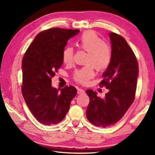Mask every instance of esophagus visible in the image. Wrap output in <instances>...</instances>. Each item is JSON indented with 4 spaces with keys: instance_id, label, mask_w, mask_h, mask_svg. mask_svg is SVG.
<instances>
[{
    "instance_id": "obj_1",
    "label": "esophagus",
    "mask_w": 155,
    "mask_h": 155,
    "mask_svg": "<svg viewBox=\"0 0 155 155\" xmlns=\"http://www.w3.org/2000/svg\"><path fill=\"white\" fill-rule=\"evenodd\" d=\"M84 93H85V91L83 89H82V88H78V94H84Z\"/></svg>"
}]
</instances>
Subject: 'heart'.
Listing matches in <instances>:
<instances>
[{"mask_svg":"<svg viewBox=\"0 0 155 155\" xmlns=\"http://www.w3.org/2000/svg\"><path fill=\"white\" fill-rule=\"evenodd\" d=\"M77 44L87 51L84 60L87 64L74 71L73 78L77 83L86 84L94 76V68L98 71H102L110 65L112 60L111 48L93 31H84L78 38ZM73 48L71 47L64 49L62 54L64 63H71L73 60Z\"/></svg>","mask_w":155,"mask_h":155,"instance_id":"heart-1","label":"heart"}]
</instances>
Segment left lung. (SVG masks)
I'll return each mask as SVG.
<instances>
[{"label":"left lung","instance_id":"8db88e82","mask_svg":"<svg viewBox=\"0 0 155 155\" xmlns=\"http://www.w3.org/2000/svg\"><path fill=\"white\" fill-rule=\"evenodd\" d=\"M112 60L103 74L99 86L108 92L104 98L96 92L86 91L90 102L87 117L97 127H108L117 123L127 113L135 98L139 65L135 54L122 36L110 32Z\"/></svg>","mask_w":155,"mask_h":155}]
</instances>
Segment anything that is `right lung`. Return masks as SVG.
Masks as SVG:
<instances>
[{
    "mask_svg": "<svg viewBox=\"0 0 155 155\" xmlns=\"http://www.w3.org/2000/svg\"><path fill=\"white\" fill-rule=\"evenodd\" d=\"M79 30L52 28L36 36L22 61V93L27 107L45 125L60 123L77 93L73 86L52 87L51 78L62 64V54L68 40Z\"/></svg>",
    "mask_w": 155,
    "mask_h": 155,
    "instance_id": "add662e5",
    "label": "right lung"
}]
</instances>
